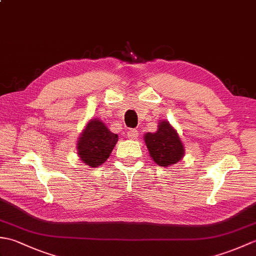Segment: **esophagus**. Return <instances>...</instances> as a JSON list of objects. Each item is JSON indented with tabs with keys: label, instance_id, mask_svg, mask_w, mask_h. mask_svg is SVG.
Returning a JSON list of instances; mask_svg holds the SVG:
<instances>
[{
	"label": "esophagus",
	"instance_id": "esophagus-1",
	"mask_svg": "<svg viewBox=\"0 0 256 256\" xmlns=\"http://www.w3.org/2000/svg\"><path fill=\"white\" fill-rule=\"evenodd\" d=\"M126 135H128V138L134 140V138H136L138 136V130H135V128H131V130H128Z\"/></svg>",
	"mask_w": 256,
	"mask_h": 256
}]
</instances>
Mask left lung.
<instances>
[{
  "mask_svg": "<svg viewBox=\"0 0 256 256\" xmlns=\"http://www.w3.org/2000/svg\"><path fill=\"white\" fill-rule=\"evenodd\" d=\"M144 140L150 157L160 166L176 164L184 156V145L170 122H160L157 132L145 134Z\"/></svg>",
  "mask_w": 256,
  "mask_h": 256,
  "instance_id": "1",
  "label": "left lung"
}]
</instances>
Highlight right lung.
Instances as JSON below:
<instances>
[{
  "label": "right lung",
  "mask_w": 256,
  "mask_h": 256,
  "mask_svg": "<svg viewBox=\"0 0 256 256\" xmlns=\"http://www.w3.org/2000/svg\"><path fill=\"white\" fill-rule=\"evenodd\" d=\"M118 138V135L108 131L100 120H91L78 140L80 160L91 167L103 164L110 156Z\"/></svg>",
  "instance_id": "add662e5"
}]
</instances>
